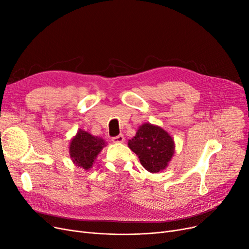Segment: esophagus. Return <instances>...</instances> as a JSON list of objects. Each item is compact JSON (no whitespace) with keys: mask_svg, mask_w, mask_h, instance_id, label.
<instances>
[{"mask_svg":"<svg viewBox=\"0 0 249 249\" xmlns=\"http://www.w3.org/2000/svg\"><path fill=\"white\" fill-rule=\"evenodd\" d=\"M112 142L113 143H123V142L124 141V135H118V136H116V137H113L112 139Z\"/></svg>","mask_w":249,"mask_h":249,"instance_id":"esophagus-1","label":"esophagus"}]
</instances>
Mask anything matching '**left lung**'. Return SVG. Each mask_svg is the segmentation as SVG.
<instances>
[{"label":"left lung","instance_id":"1","mask_svg":"<svg viewBox=\"0 0 249 249\" xmlns=\"http://www.w3.org/2000/svg\"><path fill=\"white\" fill-rule=\"evenodd\" d=\"M128 147L139 156L143 167L156 173L166 168L174 153V142L159 126L144 124L136 136L128 141Z\"/></svg>","mask_w":249,"mask_h":249}]
</instances>
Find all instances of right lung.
Returning a JSON list of instances; mask_svg holds the SVG:
<instances>
[{
    "mask_svg": "<svg viewBox=\"0 0 249 249\" xmlns=\"http://www.w3.org/2000/svg\"><path fill=\"white\" fill-rule=\"evenodd\" d=\"M104 146H106L104 140L80 129L71 141L70 155L77 166L88 170Z\"/></svg>",
    "mask_w": 249,
    "mask_h": 249,
    "instance_id": "right-lung-1",
    "label": "right lung"
}]
</instances>
